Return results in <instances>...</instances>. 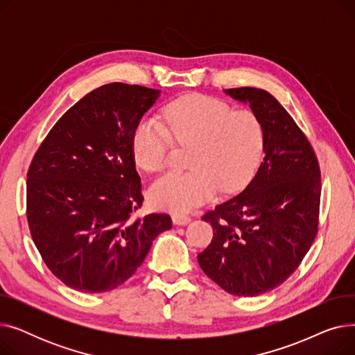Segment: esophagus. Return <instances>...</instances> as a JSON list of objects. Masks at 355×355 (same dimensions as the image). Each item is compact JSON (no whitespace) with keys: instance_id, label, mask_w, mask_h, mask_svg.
Masks as SVG:
<instances>
[{"instance_id":"1","label":"esophagus","mask_w":355,"mask_h":355,"mask_svg":"<svg viewBox=\"0 0 355 355\" xmlns=\"http://www.w3.org/2000/svg\"><path fill=\"white\" fill-rule=\"evenodd\" d=\"M173 221L175 226H185L189 225V223L191 221V217L190 216H185V214H174L173 216Z\"/></svg>"}]
</instances>
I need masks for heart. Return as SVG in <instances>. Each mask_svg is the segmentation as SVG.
Wrapping results in <instances>:
<instances>
[{"instance_id":"obj_1","label":"heart","mask_w":355,"mask_h":355,"mask_svg":"<svg viewBox=\"0 0 355 355\" xmlns=\"http://www.w3.org/2000/svg\"><path fill=\"white\" fill-rule=\"evenodd\" d=\"M174 142L181 149L191 148V171L157 180L149 197L158 209L180 214L220 190H243L262 159L265 129L252 110H233L218 99L189 95L168 105L164 123L154 118L138 122L132 134L134 159L144 171L161 173L171 162Z\"/></svg>"}]
</instances>
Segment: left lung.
<instances>
[{
    "label": "left lung",
    "instance_id": "8db88e82",
    "mask_svg": "<svg viewBox=\"0 0 355 355\" xmlns=\"http://www.w3.org/2000/svg\"><path fill=\"white\" fill-rule=\"evenodd\" d=\"M265 129V158L239 196L202 216L213 240L197 259L221 289L256 296L284 284L318 233L321 171L305 134L269 92L226 89Z\"/></svg>",
    "mask_w": 355,
    "mask_h": 355
}]
</instances>
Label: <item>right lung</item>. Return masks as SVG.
<instances>
[{"mask_svg":"<svg viewBox=\"0 0 355 355\" xmlns=\"http://www.w3.org/2000/svg\"><path fill=\"white\" fill-rule=\"evenodd\" d=\"M158 96L126 83L92 90L55 122L30 164V233L47 268L71 289L118 288L173 226L168 214L137 217L144 197L132 134Z\"/></svg>","mask_w":355,"mask_h":355,"instance_id":"1","label":"right lung"}]
</instances>
